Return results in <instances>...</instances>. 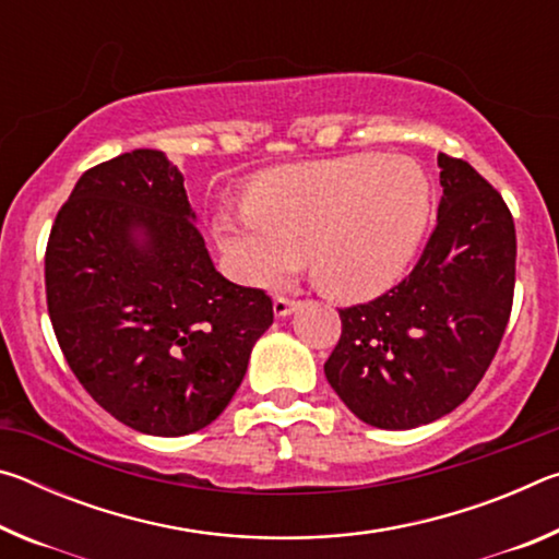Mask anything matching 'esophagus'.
<instances>
[{
    "instance_id": "1",
    "label": "esophagus",
    "mask_w": 559,
    "mask_h": 559,
    "mask_svg": "<svg viewBox=\"0 0 559 559\" xmlns=\"http://www.w3.org/2000/svg\"><path fill=\"white\" fill-rule=\"evenodd\" d=\"M298 308H300V300H290V298L273 300V316H276V318H286L290 313H296Z\"/></svg>"
}]
</instances>
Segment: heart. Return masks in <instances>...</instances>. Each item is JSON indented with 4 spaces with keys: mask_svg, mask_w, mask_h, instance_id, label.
<instances>
[{
    "mask_svg": "<svg viewBox=\"0 0 559 559\" xmlns=\"http://www.w3.org/2000/svg\"><path fill=\"white\" fill-rule=\"evenodd\" d=\"M431 206L433 189L419 163L365 153L269 175L249 212L219 214L214 229L253 286L276 288L308 261L330 298L367 300L412 266Z\"/></svg>",
    "mask_w": 559,
    "mask_h": 559,
    "instance_id": "b5f03b06",
    "label": "heart"
}]
</instances>
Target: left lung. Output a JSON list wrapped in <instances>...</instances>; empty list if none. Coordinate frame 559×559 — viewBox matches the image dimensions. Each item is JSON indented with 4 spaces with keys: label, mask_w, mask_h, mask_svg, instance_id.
<instances>
[{
    "label": "left lung",
    "mask_w": 559,
    "mask_h": 559,
    "mask_svg": "<svg viewBox=\"0 0 559 559\" xmlns=\"http://www.w3.org/2000/svg\"><path fill=\"white\" fill-rule=\"evenodd\" d=\"M437 229L400 286L343 308L325 377L359 421L416 429L456 409L484 380L515 288V224L493 187L439 155Z\"/></svg>",
    "instance_id": "1"
}]
</instances>
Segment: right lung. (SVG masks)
<instances>
[{"instance_id": "add662e5", "label": "right lung", "mask_w": 559, "mask_h": 559, "mask_svg": "<svg viewBox=\"0 0 559 559\" xmlns=\"http://www.w3.org/2000/svg\"><path fill=\"white\" fill-rule=\"evenodd\" d=\"M185 175L159 150L83 173L46 246L56 340L93 400L150 437L219 416L273 323L266 293L214 269Z\"/></svg>"}]
</instances>
